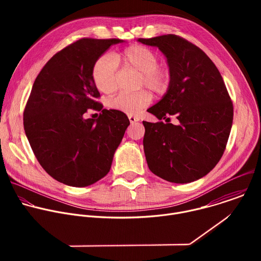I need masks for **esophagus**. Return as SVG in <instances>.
<instances>
[{
    "instance_id": "1",
    "label": "esophagus",
    "mask_w": 261,
    "mask_h": 261,
    "mask_svg": "<svg viewBox=\"0 0 261 261\" xmlns=\"http://www.w3.org/2000/svg\"><path fill=\"white\" fill-rule=\"evenodd\" d=\"M129 118V121H130V123L131 124H133V123H136V122H138L139 121V119L137 118V117H133V116H129L128 117Z\"/></svg>"
}]
</instances>
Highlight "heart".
<instances>
[{"mask_svg":"<svg viewBox=\"0 0 261 261\" xmlns=\"http://www.w3.org/2000/svg\"><path fill=\"white\" fill-rule=\"evenodd\" d=\"M117 60L125 68L141 74V84L157 93L166 90L169 72L165 66L158 65L157 55L144 46L133 45L115 56L104 55L97 60L93 68V80L97 89L109 94L116 90ZM151 102V96L142 91L135 94H119L107 101L110 108L126 115H138Z\"/></svg>","mask_w":261,"mask_h":261,"instance_id":"1","label":"heart"}]
</instances>
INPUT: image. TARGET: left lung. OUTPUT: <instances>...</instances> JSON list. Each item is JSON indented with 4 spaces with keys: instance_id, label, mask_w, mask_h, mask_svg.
Here are the masks:
<instances>
[{
    "instance_id": "1",
    "label": "left lung",
    "mask_w": 261,
    "mask_h": 261,
    "mask_svg": "<svg viewBox=\"0 0 261 261\" xmlns=\"http://www.w3.org/2000/svg\"><path fill=\"white\" fill-rule=\"evenodd\" d=\"M138 42L158 47L169 71L166 93L147 109L158 120L142 122L147 166L157 176L187 184L206 175L219 162L230 134L233 106L221 74L196 45L176 35H163Z\"/></svg>"
}]
</instances>
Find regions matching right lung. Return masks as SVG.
<instances>
[{
  "label": "right lung",
  "mask_w": 261,
  "mask_h": 261,
  "mask_svg": "<svg viewBox=\"0 0 261 261\" xmlns=\"http://www.w3.org/2000/svg\"><path fill=\"white\" fill-rule=\"evenodd\" d=\"M120 39L84 38L56 54L35 80L23 113L32 150L55 179L71 187H87L110 170L127 127L128 117L102 109L93 80L97 60ZM90 108L101 110L97 120L85 119Z\"/></svg>",
  "instance_id": "add662e5"
}]
</instances>
